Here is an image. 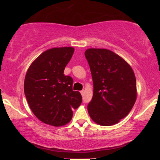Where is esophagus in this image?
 Listing matches in <instances>:
<instances>
[{
	"mask_svg": "<svg viewBox=\"0 0 160 160\" xmlns=\"http://www.w3.org/2000/svg\"><path fill=\"white\" fill-rule=\"evenodd\" d=\"M81 92V94H82V95H84V90H82L80 92Z\"/></svg>",
	"mask_w": 160,
	"mask_h": 160,
	"instance_id": "esophagus-1",
	"label": "esophagus"
}]
</instances>
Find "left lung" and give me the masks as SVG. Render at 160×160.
I'll return each instance as SVG.
<instances>
[{"label":"left lung","mask_w":160,"mask_h":160,"mask_svg":"<svg viewBox=\"0 0 160 160\" xmlns=\"http://www.w3.org/2000/svg\"><path fill=\"white\" fill-rule=\"evenodd\" d=\"M93 81V96L87 106L91 119L102 126L117 124L130 113L137 98L136 78L130 65L106 49L85 51Z\"/></svg>","instance_id":"1"}]
</instances>
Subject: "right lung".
<instances>
[{
  "label": "right lung",
  "mask_w": 160,
  "mask_h": 160,
  "mask_svg": "<svg viewBox=\"0 0 160 160\" xmlns=\"http://www.w3.org/2000/svg\"><path fill=\"white\" fill-rule=\"evenodd\" d=\"M73 52V47L52 48L41 54L28 68L25 95L32 113L43 123L65 125L72 119V110L82 103L80 92L72 89L73 78L64 75Z\"/></svg>",
  "instance_id": "add662e5"
}]
</instances>
